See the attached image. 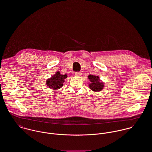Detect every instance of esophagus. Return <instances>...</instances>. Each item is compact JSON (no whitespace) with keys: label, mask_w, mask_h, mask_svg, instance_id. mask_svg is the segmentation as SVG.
I'll return each instance as SVG.
<instances>
[{"label":"esophagus","mask_w":152,"mask_h":152,"mask_svg":"<svg viewBox=\"0 0 152 152\" xmlns=\"http://www.w3.org/2000/svg\"><path fill=\"white\" fill-rule=\"evenodd\" d=\"M75 75L76 76L80 77V76H81V75H82V72H75Z\"/></svg>","instance_id":"obj_1"}]
</instances>
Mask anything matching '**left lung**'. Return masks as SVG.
<instances>
[{
  "label": "left lung",
  "mask_w": 152,
  "mask_h": 152,
  "mask_svg": "<svg viewBox=\"0 0 152 152\" xmlns=\"http://www.w3.org/2000/svg\"><path fill=\"white\" fill-rule=\"evenodd\" d=\"M88 78L89 79L91 83H89V88L91 90L94 91H100L104 85L103 83L99 82V77L98 76L89 75L88 76Z\"/></svg>",
  "instance_id": "left-lung-1"
}]
</instances>
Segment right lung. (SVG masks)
Masks as SVG:
<instances>
[{"label":"right lung","mask_w":152,"mask_h":152,"mask_svg":"<svg viewBox=\"0 0 152 152\" xmlns=\"http://www.w3.org/2000/svg\"><path fill=\"white\" fill-rule=\"evenodd\" d=\"M67 77V75L60 74L59 72H57L55 75L46 81L47 85L53 89H60L63 86L64 80Z\"/></svg>","instance_id":"right-lung-1"}]
</instances>
